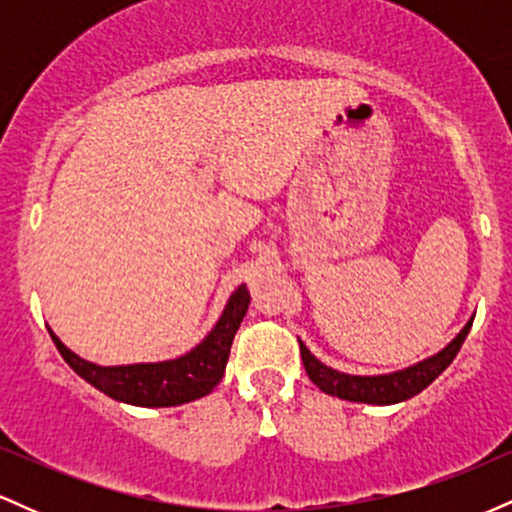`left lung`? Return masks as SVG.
<instances>
[{
  "instance_id": "8db88e82",
  "label": "left lung",
  "mask_w": 512,
  "mask_h": 512,
  "mask_svg": "<svg viewBox=\"0 0 512 512\" xmlns=\"http://www.w3.org/2000/svg\"><path fill=\"white\" fill-rule=\"evenodd\" d=\"M469 330H472V320L462 327V332L457 334V337L452 339L440 354L426 358V361L416 363V366H411L407 370H399V373L373 375V378H370V375H346V373H339V370L327 368L325 363L317 361V358L305 349L303 342H301V358H303V366H305V373H308V378L313 380L322 392H327V395L349 399V402L395 404L419 395L421 390H426V387L450 366L452 358H455L457 351L462 349Z\"/></svg>"
}]
</instances>
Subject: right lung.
Wrapping results in <instances>:
<instances>
[{
	"mask_svg": "<svg viewBox=\"0 0 512 512\" xmlns=\"http://www.w3.org/2000/svg\"><path fill=\"white\" fill-rule=\"evenodd\" d=\"M248 305L250 293L243 284L231 296L221 320L216 322L209 337L190 354L166 363L103 368L72 354L55 334H52V342L74 373H79L86 383L98 387L108 397L137 404V407H175V404H185L209 395L219 385L223 370H226L228 354H231L233 337H236Z\"/></svg>",
	"mask_w": 512,
	"mask_h": 512,
	"instance_id": "obj_1",
	"label": "right lung"
}]
</instances>
